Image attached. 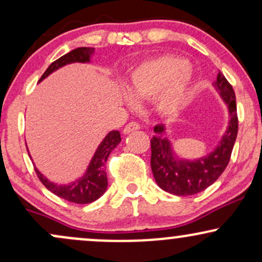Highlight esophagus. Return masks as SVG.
<instances>
[{
  "instance_id": "esophagus-1",
  "label": "esophagus",
  "mask_w": 262,
  "mask_h": 262,
  "mask_svg": "<svg viewBox=\"0 0 262 262\" xmlns=\"http://www.w3.org/2000/svg\"><path fill=\"white\" fill-rule=\"evenodd\" d=\"M138 129H140V124L137 122H130L128 123L127 125H125L124 129H123V133L124 134H129V133H133V132L138 130Z\"/></svg>"
}]
</instances>
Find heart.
I'll return each instance as SVG.
<instances>
[{
	"label": "heart",
	"mask_w": 262,
	"mask_h": 262,
	"mask_svg": "<svg viewBox=\"0 0 262 262\" xmlns=\"http://www.w3.org/2000/svg\"><path fill=\"white\" fill-rule=\"evenodd\" d=\"M192 85V71L186 59L161 55L143 61L132 71L125 102L154 98L155 111L165 117L180 113L187 104Z\"/></svg>",
	"instance_id": "1"
}]
</instances>
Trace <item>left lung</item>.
<instances>
[{
	"label": "left lung",
	"mask_w": 262,
	"mask_h": 262,
	"mask_svg": "<svg viewBox=\"0 0 262 262\" xmlns=\"http://www.w3.org/2000/svg\"><path fill=\"white\" fill-rule=\"evenodd\" d=\"M215 90L229 111V125L219 145L204 158L183 160L175 155L170 140L165 137V127L155 125L156 135L151 138V171L159 187L176 196H191L202 192L218 180L230 160L237 135L236 101L233 87L219 71Z\"/></svg>",
	"instance_id": "8db88e82"
}]
</instances>
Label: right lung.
<instances>
[{
    "label": "right lung",
    "instance_id": "right-lung-1",
    "mask_svg": "<svg viewBox=\"0 0 262 262\" xmlns=\"http://www.w3.org/2000/svg\"><path fill=\"white\" fill-rule=\"evenodd\" d=\"M93 53H95V48L87 47L71 50L70 53L65 54L61 58L52 62L49 68L45 70V73L41 75L39 82L62 66L73 64V62H89ZM121 133L118 130L110 132L96 150L85 175L77 181L69 183V185H56V183L50 182L47 177L41 175V172L37 167H34L38 179L50 192H53L54 194L62 198V200L77 204L91 203L93 201L98 200L106 192L108 186L106 173L107 159L112 152V150L121 143Z\"/></svg>",
    "mask_w": 262,
    "mask_h": 262
}]
</instances>
